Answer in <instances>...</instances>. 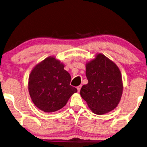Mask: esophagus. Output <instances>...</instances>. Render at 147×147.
I'll use <instances>...</instances> for the list:
<instances>
[{"mask_svg":"<svg viewBox=\"0 0 147 147\" xmlns=\"http://www.w3.org/2000/svg\"><path fill=\"white\" fill-rule=\"evenodd\" d=\"M81 88H82V85H79V86L77 87V90H78V92L80 91Z\"/></svg>","mask_w":147,"mask_h":147,"instance_id":"1","label":"esophagus"}]
</instances>
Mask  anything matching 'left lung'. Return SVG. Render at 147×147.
I'll list each match as a JSON object with an SVG mask.
<instances>
[{"instance_id":"obj_1","label":"left lung","mask_w":147,"mask_h":147,"mask_svg":"<svg viewBox=\"0 0 147 147\" xmlns=\"http://www.w3.org/2000/svg\"><path fill=\"white\" fill-rule=\"evenodd\" d=\"M85 67L88 84L82 87V98L98 115L113 111L121 100L123 89L118 67L104 55L97 53Z\"/></svg>"}]
</instances>
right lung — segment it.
Wrapping results in <instances>:
<instances>
[{"instance_id":"obj_1","label":"right lung","mask_w":147,"mask_h":147,"mask_svg":"<svg viewBox=\"0 0 147 147\" xmlns=\"http://www.w3.org/2000/svg\"><path fill=\"white\" fill-rule=\"evenodd\" d=\"M71 75L64 64L55 57H49L34 67L28 80L29 93L37 108L45 113L60 110L77 92L70 85Z\"/></svg>"}]
</instances>
